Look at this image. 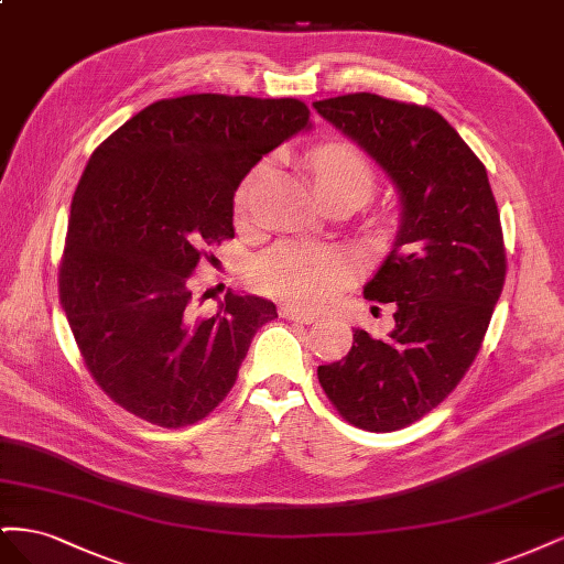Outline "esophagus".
I'll return each mask as SVG.
<instances>
[{
	"label": "esophagus",
	"mask_w": 564,
	"mask_h": 564,
	"mask_svg": "<svg viewBox=\"0 0 564 564\" xmlns=\"http://www.w3.org/2000/svg\"><path fill=\"white\" fill-rule=\"evenodd\" d=\"M280 315H282V317H286V319H292V322H301V324H311V322H315V319H317V315H315V313H311V311H301V308H296V305H282V308H280Z\"/></svg>",
	"instance_id": "esophagus-1"
}]
</instances>
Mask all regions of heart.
<instances>
[{
  "label": "heart",
  "mask_w": 564,
  "mask_h": 564,
  "mask_svg": "<svg viewBox=\"0 0 564 564\" xmlns=\"http://www.w3.org/2000/svg\"><path fill=\"white\" fill-rule=\"evenodd\" d=\"M315 187L327 199L338 191H360L365 197L371 195L377 185L367 155L352 145H324L315 150L308 162ZM272 172L268 164L256 166L245 178L235 195V214L245 218L251 212L253 199L259 197ZM352 278V263L338 249L284 240L263 251L251 265V282L259 292L284 299L301 308H319L327 303L340 286Z\"/></svg>",
  "instance_id": "b5f03b06"
}]
</instances>
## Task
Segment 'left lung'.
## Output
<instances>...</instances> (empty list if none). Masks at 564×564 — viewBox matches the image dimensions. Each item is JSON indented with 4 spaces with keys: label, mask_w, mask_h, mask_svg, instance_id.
<instances>
[{
    "label": "left lung",
    "mask_w": 564,
    "mask_h": 564,
    "mask_svg": "<svg viewBox=\"0 0 564 564\" xmlns=\"http://www.w3.org/2000/svg\"><path fill=\"white\" fill-rule=\"evenodd\" d=\"M395 181L402 226L365 299L395 303L388 338L355 329L340 362L317 367L336 412L371 433L400 431L466 377L506 282L501 218L487 169L445 117L377 94L317 100Z\"/></svg>",
    "instance_id": "left-lung-1"
}]
</instances>
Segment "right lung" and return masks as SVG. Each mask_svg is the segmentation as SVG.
Here are the masks:
<instances>
[{
  "label": "right lung",
  "instance_id": "obj_1",
  "mask_svg": "<svg viewBox=\"0 0 564 564\" xmlns=\"http://www.w3.org/2000/svg\"><path fill=\"white\" fill-rule=\"evenodd\" d=\"M308 119L299 98L187 94L94 150L67 216L58 299L84 367L129 414L162 429L209 416L278 317L270 301L237 294L202 315L195 280L235 237L237 185Z\"/></svg>",
  "mask_w": 564,
  "mask_h": 564
}]
</instances>
